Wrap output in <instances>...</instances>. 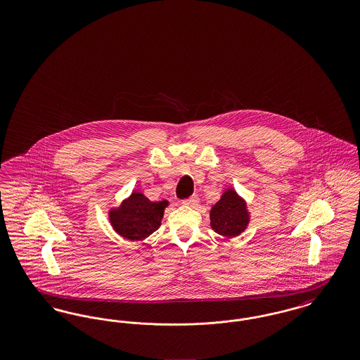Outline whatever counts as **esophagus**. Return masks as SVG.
<instances>
[{
	"label": "esophagus",
	"instance_id": "1",
	"mask_svg": "<svg viewBox=\"0 0 360 360\" xmlns=\"http://www.w3.org/2000/svg\"><path fill=\"white\" fill-rule=\"evenodd\" d=\"M198 202H200L198 197H197V195H191L190 198H188V200H185V201H184V205L195 206L198 205Z\"/></svg>",
	"mask_w": 360,
	"mask_h": 360
}]
</instances>
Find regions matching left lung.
Masks as SVG:
<instances>
[{
	"instance_id": "8db88e82",
	"label": "left lung",
	"mask_w": 360,
	"mask_h": 360,
	"mask_svg": "<svg viewBox=\"0 0 360 360\" xmlns=\"http://www.w3.org/2000/svg\"><path fill=\"white\" fill-rule=\"evenodd\" d=\"M212 229L224 238L241 235L251 221L247 201L233 188H226L209 210Z\"/></svg>"
}]
</instances>
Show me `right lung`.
Masks as SVG:
<instances>
[{
    "mask_svg": "<svg viewBox=\"0 0 360 360\" xmlns=\"http://www.w3.org/2000/svg\"><path fill=\"white\" fill-rule=\"evenodd\" d=\"M167 200L151 201L141 191L134 190L129 197L108 212L109 223L124 239L143 241L160 226Z\"/></svg>",
    "mask_w": 360,
    "mask_h": 360,
    "instance_id": "add662e5",
    "label": "right lung"
}]
</instances>
